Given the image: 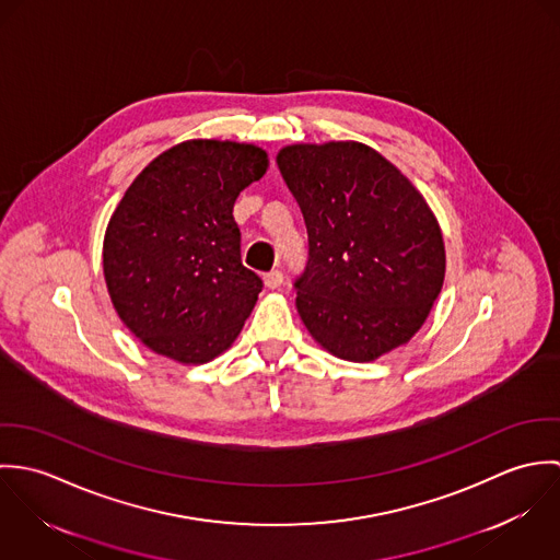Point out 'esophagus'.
Wrapping results in <instances>:
<instances>
[{
    "mask_svg": "<svg viewBox=\"0 0 560 560\" xmlns=\"http://www.w3.org/2000/svg\"><path fill=\"white\" fill-rule=\"evenodd\" d=\"M262 280H265V287H267V289H278V287L282 284L284 276H282L280 269H271V271H267V273L262 276Z\"/></svg>",
    "mask_w": 560,
    "mask_h": 560,
    "instance_id": "34e87169",
    "label": "esophagus"
}]
</instances>
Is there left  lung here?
Here are the masks:
<instances>
[{"label": "left lung", "instance_id": "8db88e82", "mask_svg": "<svg viewBox=\"0 0 560 560\" xmlns=\"http://www.w3.org/2000/svg\"><path fill=\"white\" fill-rule=\"evenodd\" d=\"M278 167L308 229L298 313L329 353L371 362L407 342L444 282L440 226L418 189L358 142L295 144Z\"/></svg>", "mask_w": 560, "mask_h": 560}]
</instances>
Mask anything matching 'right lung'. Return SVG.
Segmentation results:
<instances>
[{
	"instance_id": "1",
	"label": "right lung",
	"mask_w": 560,
	"mask_h": 560,
	"mask_svg": "<svg viewBox=\"0 0 560 560\" xmlns=\"http://www.w3.org/2000/svg\"><path fill=\"white\" fill-rule=\"evenodd\" d=\"M267 170L252 144L189 140L151 161L103 241V271L125 325L155 353L202 364L226 351L262 280L241 262L233 207Z\"/></svg>"
}]
</instances>
